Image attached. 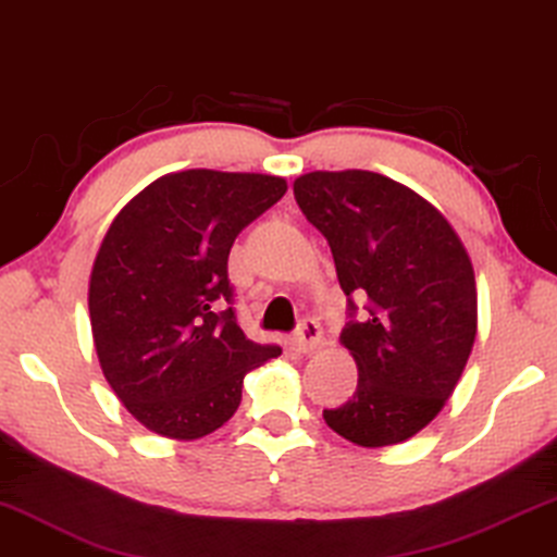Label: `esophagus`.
<instances>
[{"label":"esophagus","instance_id":"esophagus-1","mask_svg":"<svg viewBox=\"0 0 557 557\" xmlns=\"http://www.w3.org/2000/svg\"><path fill=\"white\" fill-rule=\"evenodd\" d=\"M321 334H324V332H321L319 321H313V319H304L301 324H298L296 334H294V346H296V351H301V354L317 351L319 346H321V342H324V336H321Z\"/></svg>","mask_w":557,"mask_h":557}]
</instances>
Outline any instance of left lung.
I'll list each match as a JSON object with an SVG mask.
<instances>
[{
  "label": "left lung",
  "instance_id": "obj_1",
  "mask_svg": "<svg viewBox=\"0 0 557 557\" xmlns=\"http://www.w3.org/2000/svg\"><path fill=\"white\" fill-rule=\"evenodd\" d=\"M296 203L332 248L357 361L349 401L326 424L359 447L414 437L453 397L478 334L472 261L449 221L412 188L372 171H313ZM351 295L368 298L356 319Z\"/></svg>",
  "mask_w": 557,
  "mask_h": 557
}]
</instances>
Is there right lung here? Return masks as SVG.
<instances>
[{"mask_svg":"<svg viewBox=\"0 0 557 557\" xmlns=\"http://www.w3.org/2000/svg\"><path fill=\"white\" fill-rule=\"evenodd\" d=\"M284 193L278 175L196 168L152 181L110 223L87 294L95 351L150 432H215L236 414L246 372L281 354L238 326L228 253Z\"/></svg>","mask_w":557,"mask_h":557,"instance_id":"obj_1","label":"right lung"}]
</instances>
